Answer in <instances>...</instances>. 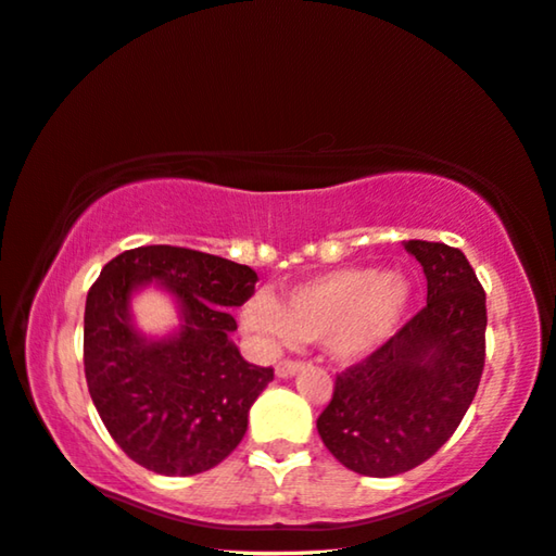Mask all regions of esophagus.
<instances>
[{
  "mask_svg": "<svg viewBox=\"0 0 556 556\" xmlns=\"http://www.w3.org/2000/svg\"><path fill=\"white\" fill-rule=\"evenodd\" d=\"M304 367V362H294V359H285V362H279L277 364V377H281V379H287V377H294L296 371H300Z\"/></svg>",
  "mask_w": 556,
  "mask_h": 556,
  "instance_id": "1",
  "label": "esophagus"
}]
</instances>
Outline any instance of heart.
I'll return each mask as SVG.
<instances>
[{"instance_id": "obj_1", "label": "heart", "mask_w": 556, "mask_h": 556, "mask_svg": "<svg viewBox=\"0 0 556 556\" xmlns=\"http://www.w3.org/2000/svg\"><path fill=\"white\" fill-rule=\"evenodd\" d=\"M409 304L412 285L400 271L350 267L289 287L281 302L250 296L242 325L269 346L321 339L337 359L359 362L396 334Z\"/></svg>"}]
</instances>
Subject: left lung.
<instances>
[{"mask_svg":"<svg viewBox=\"0 0 556 556\" xmlns=\"http://www.w3.org/2000/svg\"><path fill=\"white\" fill-rule=\"evenodd\" d=\"M427 277V306L389 342L337 375L319 414L321 442L346 469L394 477L454 434L484 369L486 296L459 250L404 242Z\"/></svg>","mask_w":556,"mask_h":556,"instance_id":"left-lung-1","label":"left lung"}]
</instances>
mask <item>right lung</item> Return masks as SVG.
<instances>
[{"label": "right lung", "instance_id": "1", "mask_svg": "<svg viewBox=\"0 0 556 556\" xmlns=\"http://www.w3.org/2000/svg\"><path fill=\"white\" fill-rule=\"evenodd\" d=\"M156 280L182 325L147 340L130 321V294ZM256 271L222 256L152 244L104 264L85 306V375L106 432L129 459L164 477H192L227 459L275 369L239 354L227 306L254 294Z\"/></svg>", "mask_w": 556, "mask_h": 556}]
</instances>
